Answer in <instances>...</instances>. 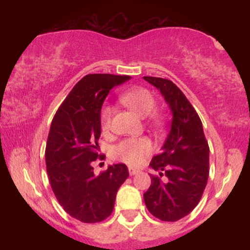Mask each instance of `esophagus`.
<instances>
[{
	"label": "esophagus",
	"instance_id": "esophagus-1",
	"mask_svg": "<svg viewBox=\"0 0 250 250\" xmlns=\"http://www.w3.org/2000/svg\"><path fill=\"white\" fill-rule=\"evenodd\" d=\"M128 170H129V174H130V175H136L137 173H140L139 169H135L133 167H129Z\"/></svg>",
	"mask_w": 250,
	"mask_h": 250
}]
</instances>
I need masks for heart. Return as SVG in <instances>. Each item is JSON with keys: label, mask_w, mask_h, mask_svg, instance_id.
Listing matches in <instances>:
<instances>
[{"label": "heart", "mask_w": 250, "mask_h": 250, "mask_svg": "<svg viewBox=\"0 0 250 250\" xmlns=\"http://www.w3.org/2000/svg\"><path fill=\"white\" fill-rule=\"evenodd\" d=\"M121 101L125 107L133 110L141 117H147L156 108V99L150 91L145 88H133L130 90L125 91L120 96ZM111 115L113 109L109 105L102 108L100 114V121L103 130H108L110 128ZM150 123L156 128H161L163 119L159 114H154L150 117ZM153 151V145L147 137H137V139L123 140L111 150V154L115 159L127 163L129 166H141L145 162L146 157L149 156Z\"/></svg>", "instance_id": "b5f03b06"}]
</instances>
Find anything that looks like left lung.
<instances>
[{"mask_svg": "<svg viewBox=\"0 0 250 250\" xmlns=\"http://www.w3.org/2000/svg\"><path fill=\"white\" fill-rule=\"evenodd\" d=\"M161 91L173 113L162 151L153 157L151 185L143 199L155 217L175 222L187 216L202 197L209 176V146L196 110L170 80L145 76Z\"/></svg>", "mask_w": 250, "mask_h": 250, "instance_id": "left-lung-1", "label": "left lung"}]
</instances>
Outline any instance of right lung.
Masks as SVG:
<instances>
[{"mask_svg": "<svg viewBox=\"0 0 250 250\" xmlns=\"http://www.w3.org/2000/svg\"><path fill=\"white\" fill-rule=\"evenodd\" d=\"M129 79L111 74L85 75L51 122L45 146L51 189L62 208L83 223L101 222L113 213L117 190L129 175L123 163L109 166L100 175L93 168V162L104 156L97 153L103 101L110 89Z\"/></svg>", "mask_w": 250, "mask_h": 250, "instance_id": "1", "label": "right lung"}]
</instances>
